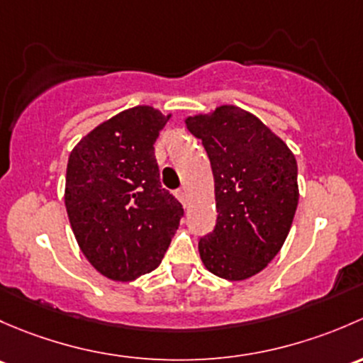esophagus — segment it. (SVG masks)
<instances>
[{"instance_id":"1","label":"esophagus","mask_w":363,"mask_h":363,"mask_svg":"<svg viewBox=\"0 0 363 363\" xmlns=\"http://www.w3.org/2000/svg\"><path fill=\"white\" fill-rule=\"evenodd\" d=\"M177 197L182 201L183 204H185V203H186V197H189V194H186L185 189H180V190H178V192H177Z\"/></svg>"}]
</instances>
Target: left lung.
Returning a JSON list of instances; mask_svg holds the SVG:
<instances>
[{
  "label": "left lung",
  "instance_id": "obj_1",
  "mask_svg": "<svg viewBox=\"0 0 363 363\" xmlns=\"http://www.w3.org/2000/svg\"><path fill=\"white\" fill-rule=\"evenodd\" d=\"M203 141L213 180L216 227L199 241L211 274L242 281L278 255L298 204L297 160L285 141L250 111L220 104L185 118Z\"/></svg>",
  "mask_w": 363,
  "mask_h": 363
}]
</instances>
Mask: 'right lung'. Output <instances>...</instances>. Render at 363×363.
Instances as JSON below:
<instances>
[{"label":"right lung","mask_w":363,"mask_h":363,"mask_svg":"<svg viewBox=\"0 0 363 363\" xmlns=\"http://www.w3.org/2000/svg\"><path fill=\"white\" fill-rule=\"evenodd\" d=\"M171 118L154 106L127 108L71 150L65 204L85 259L113 281H134L162 262L182 204L160 186L154 143Z\"/></svg>","instance_id":"right-lung-1"}]
</instances>
